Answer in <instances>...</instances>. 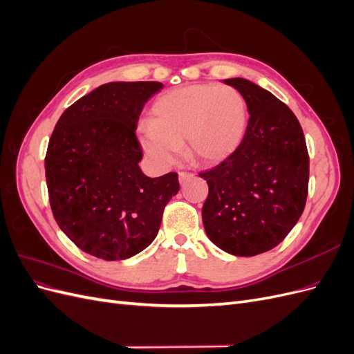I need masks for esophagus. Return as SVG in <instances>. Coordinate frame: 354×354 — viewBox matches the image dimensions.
I'll list each match as a JSON object with an SVG mask.
<instances>
[{
    "label": "esophagus",
    "mask_w": 354,
    "mask_h": 354,
    "mask_svg": "<svg viewBox=\"0 0 354 354\" xmlns=\"http://www.w3.org/2000/svg\"><path fill=\"white\" fill-rule=\"evenodd\" d=\"M192 177H194V173H189V171H180V174H178L180 183H185V181H187Z\"/></svg>",
    "instance_id": "esophagus-1"
}]
</instances>
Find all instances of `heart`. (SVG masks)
I'll return each instance as SVG.
<instances>
[{"mask_svg": "<svg viewBox=\"0 0 354 354\" xmlns=\"http://www.w3.org/2000/svg\"><path fill=\"white\" fill-rule=\"evenodd\" d=\"M246 127L242 95L227 85L198 84L171 90L153 102L140 143L156 162L173 164L186 143L190 156L217 162L241 143Z\"/></svg>", "mask_w": 354, "mask_h": 354, "instance_id": "1", "label": "heart"}]
</instances>
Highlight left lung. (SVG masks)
Instances as JSON below:
<instances>
[{"label":"left lung","mask_w":354,"mask_h":354,"mask_svg":"<svg viewBox=\"0 0 354 354\" xmlns=\"http://www.w3.org/2000/svg\"><path fill=\"white\" fill-rule=\"evenodd\" d=\"M248 106L242 142L199 176L208 196L202 221L220 250L238 257L270 251L292 230L308 194V152L303 128L288 106L248 80H224Z\"/></svg>","instance_id":"8db88e82"}]
</instances>
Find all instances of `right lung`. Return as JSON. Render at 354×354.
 Returning a JSON list of instances; mask_svg holds the SVG:
<instances>
[{"mask_svg": "<svg viewBox=\"0 0 354 354\" xmlns=\"http://www.w3.org/2000/svg\"><path fill=\"white\" fill-rule=\"evenodd\" d=\"M156 81L108 82L62 113L46 153L50 207L80 250L106 261L125 260L156 238L165 205L180 189L171 171L142 173L138 116Z\"/></svg>", "mask_w": 354, "mask_h": 354, "instance_id": "1", "label": "right lung"}]
</instances>
